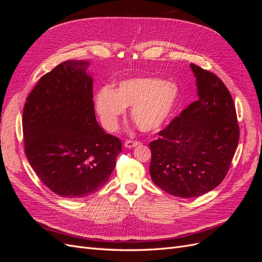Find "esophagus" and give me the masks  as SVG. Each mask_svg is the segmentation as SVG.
Returning <instances> with one entry per match:
<instances>
[{"label":"esophagus","mask_w":262,"mask_h":262,"mask_svg":"<svg viewBox=\"0 0 262 262\" xmlns=\"http://www.w3.org/2000/svg\"><path fill=\"white\" fill-rule=\"evenodd\" d=\"M139 144H140V142H138V141L128 140V141L124 142V147H126V148H133V147L138 146Z\"/></svg>","instance_id":"esophagus-1"}]
</instances>
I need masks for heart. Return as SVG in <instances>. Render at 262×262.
Wrapping results in <instances>:
<instances>
[{
  "label": "heart",
  "mask_w": 262,
  "mask_h": 262,
  "mask_svg": "<svg viewBox=\"0 0 262 262\" xmlns=\"http://www.w3.org/2000/svg\"><path fill=\"white\" fill-rule=\"evenodd\" d=\"M180 91L175 82L157 77H132L119 82L116 90L102 87L95 95V109L101 125L109 131L118 129L126 107L139 129L152 132L161 129L175 112Z\"/></svg>",
  "instance_id": "obj_1"
}]
</instances>
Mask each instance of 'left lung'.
Here are the masks:
<instances>
[{
	"label": "left lung",
	"mask_w": 262,
	"mask_h": 262,
	"mask_svg": "<svg viewBox=\"0 0 262 262\" xmlns=\"http://www.w3.org/2000/svg\"><path fill=\"white\" fill-rule=\"evenodd\" d=\"M198 98L149 143L153 182L171 195L194 198L217 187L239 139L236 109L227 87L209 71L190 64Z\"/></svg>",
	"instance_id": "1"
}]
</instances>
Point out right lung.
Segmentation results:
<instances>
[{
  "label": "right lung",
  "instance_id": "right-lung-1",
  "mask_svg": "<svg viewBox=\"0 0 262 262\" xmlns=\"http://www.w3.org/2000/svg\"><path fill=\"white\" fill-rule=\"evenodd\" d=\"M89 67L83 60L60 63L39 80L23 112L29 164L51 191L69 199L104 187L122 147L96 121Z\"/></svg>",
  "mask_w": 262,
  "mask_h": 262
}]
</instances>
